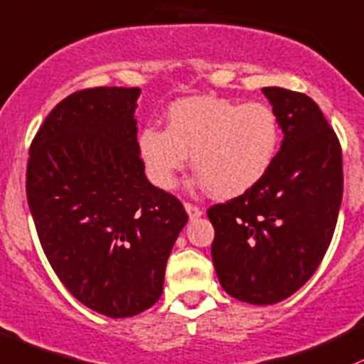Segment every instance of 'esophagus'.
<instances>
[{"mask_svg":"<svg viewBox=\"0 0 364 364\" xmlns=\"http://www.w3.org/2000/svg\"><path fill=\"white\" fill-rule=\"evenodd\" d=\"M183 208H186V212H187V215H189L191 220H193V218L201 217L203 215V210L199 208V206L193 205V203H183Z\"/></svg>","mask_w":364,"mask_h":364,"instance_id":"obj_1","label":"esophagus"}]
</instances>
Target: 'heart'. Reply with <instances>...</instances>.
<instances>
[{
  "label": "heart",
  "instance_id": "b5f03b06",
  "mask_svg": "<svg viewBox=\"0 0 364 364\" xmlns=\"http://www.w3.org/2000/svg\"><path fill=\"white\" fill-rule=\"evenodd\" d=\"M166 119V130L139 134L147 177L161 189L175 186L191 156L199 186L215 198L241 196L267 175L279 149V121L264 102L191 97L171 105Z\"/></svg>",
  "mask_w": 364,
  "mask_h": 364
}]
</instances>
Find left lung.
Masks as SVG:
<instances>
[{
    "instance_id": "1",
    "label": "left lung",
    "mask_w": 364,
    "mask_h": 364,
    "mask_svg": "<svg viewBox=\"0 0 364 364\" xmlns=\"http://www.w3.org/2000/svg\"><path fill=\"white\" fill-rule=\"evenodd\" d=\"M283 142L271 170L241 196L208 208L212 259L222 288L241 302L269 306L316 272L333 237L343 193L342 149L311 97L262 88Z\"/></svg>"
}]
</instances>
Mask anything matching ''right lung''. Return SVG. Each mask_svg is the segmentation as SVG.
Wrapping results in <instances>:
<instances>
[{
	"label": "right lung",
	"instance_id": "add662e5",
	"mask_svg": "<svg viewBox=\"0 0 364 364\" xmlns=\"http://www.w3.org/2000/svg\"><path fill=\"white\" fill-rule=\"evenodd\" d=\"M139 95L140 88L99 87L65 97L43 121L27 161V203L46 259L81 304L109 318L158 302L189 218L144 173Z\"/></svg>",
	"mask_w": 364,
	"mask_h": 364
}]
</instances>
